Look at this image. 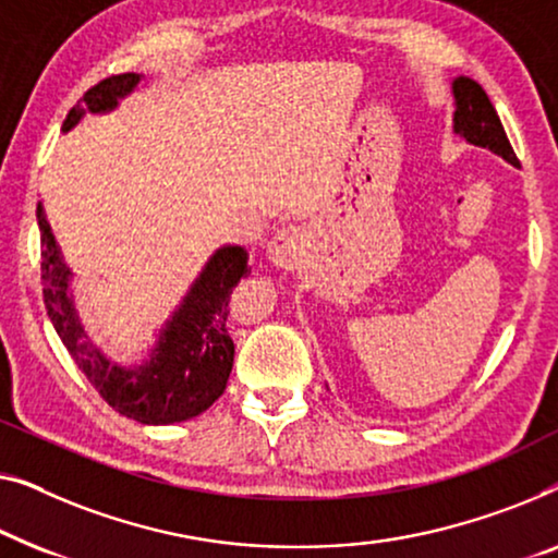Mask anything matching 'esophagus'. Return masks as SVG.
I'll return each instance as SVG.
<instances>
[{
	"mask_svg": "<svg viewBox=\"0 0 558 558\" xmlns=\"http://www.w3.org/2000/svg\"><path fill=\"white\" fill-rule=\"evenodd\" d=\"M305 250V234L298 230V227H282V230L270 240L268 245V255L270 263L276 268H293L301 260Z\"/></svg>",
	"mask_w": 558,
	"mask_h": 558,
	"instance_id": "34e87169",
	"label": "esophagus"
}]
</instances>
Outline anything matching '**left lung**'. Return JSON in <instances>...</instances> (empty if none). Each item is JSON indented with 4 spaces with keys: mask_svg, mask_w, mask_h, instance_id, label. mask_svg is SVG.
I'll return each instance as SVG.
<instances>
[{
    "mask_svg": "<svg viewBox=\"0 0 558 558\" xmlns=\"http://www.w3.org/2000/svg\"><path fill=\"white\" fill-rule=\"evenodd\" d=\"M454 133L470 144L490 148L493 154L504 156L506 161L518 163L511 141H508L504 123H500L496 108H493L488 93L477 85L473 77H454Z\"/></svg>",
    "mask_w": 558,
    "mask_h": 558,
    "instance_id": "left-lung-1",
    "label": "left lung"
}]
</instances>
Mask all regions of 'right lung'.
Returning <instances> with one entry per match:
<instances>
[{"label":"right lung","mask_w":558,"mask_h":558,"mask_svg":"<svg viewBox=\"0 0 558 558\" xmlns=\"http://www.w3.org/2000/svg\"><path fill=\"white\" fill-rule=\"evenodd\" d=\"M138 81L141 75L123 73L96 83L77 106L70 108L62 131L73 129L85 113L113 111ZM37 225L43 242L40 268L47 316L93 389L116 412L141 425H171L209 410L215 399L222 397L232 372L234 343L227 331V316L232 288L247 276V250L238 245L219 247L192 282L174 316L161 328L151 356L144 364L125 368L111 364L85 336L73 295L68 293L73 272L62 260L43 204H37Z\"/></svg>","instance_id":"right-lung-1"}]
</instances>
